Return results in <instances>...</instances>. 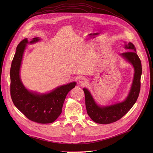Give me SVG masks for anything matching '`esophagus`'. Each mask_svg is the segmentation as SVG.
<instances>
[{"mask_svg": "<svg viewBox=\"0 0 153 153\" xmlns=\"http://www.w3.org/2000/svg\"><path fill=\"white\" fill-rule=\"evenodd\" d=\"M79 82L81 84H85L86 82H87V80L85 78H84V77H81V79H79Z\"/></svg>", "mask_w": 153, "mask_h": 153, "instance_id": "obj_1", "label": "esophagus"}]
</instances>
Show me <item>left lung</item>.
Instances as JSON below:
<instances>
[{
  "label": "left lung",
  "instance_id": "1",
  "mask_svg": "<svg viewBox=\"0 0 153 153\" xmlns=\"http://www.w3.org/2000/svg\"><path fill=\"white\" fill-rule=\"evenodd\" d=\"M125 48L129 51L122 53L121 55L132 64L134 68V75L130 94L124 102L108 107H99L94 102L89 91L85 88L83 89L87 114L95 123L109 124L117 122L128 113L138 99L141 87V62L132 43L126 45Z\"/></svg>",
  "mask_w": 153,
  "mask_h": 153
}]
</instances>
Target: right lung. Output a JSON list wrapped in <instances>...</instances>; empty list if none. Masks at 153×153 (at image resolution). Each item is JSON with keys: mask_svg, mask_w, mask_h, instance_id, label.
<instances>
[{"mask_svg": "<svg viewBox=\"0 0 153 153\" xmlns=\"http://www.w3.org/2000/svg\"><path fill=\"white\" fill-rule=\"evenodd\" d=\"M34 38L30 43L39 41ZM27 38L23 39L17 47L10 68V95L15 106L27 118L38 123H51L58 118L68 93L76 85L71 82L62 85L46 94L39 95L28 91L20 78V68Z\"/></svg>", "mask_w": 153, "mask_h": 153, "instance_id": "obj_1", "label": "right lung"}]
</instances>
